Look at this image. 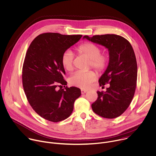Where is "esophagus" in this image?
<instances>
[{
	"mask_svg": "<svg viewBox=\"0 0 156 156\" xmlns=\"http://www.w3.org/2000/svg\"><path fill=\"white\" fill-rule=\"evenodd\" d=\"M88 90H85V89H81V93L82 94H84V93H85L86 92H87Z\"/></svg>",
	"mask_w": 156,
	"mask_h": 156,
	"instance_id": "esophagus-1",
	"label": "esophagus"
}]
</instances>
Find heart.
<instances>
[{
    "instance_id": "1",
    "label": "heart",
    "mask_w": 156,
    "mask_h": 156,
    "mask_svg": "<svg viewBox=\"0 0 156 156\" xmlns=\"http://www.w3.org/2000/svg\"><path fill=\"white\" fill-rule=\"evenodd\" d=\"M79 53L90 59V66L98 72L103 71L107 66L108 57L101 55L100 47L90 42L82 44L77 48ZM73 54L69 50L65 51L61 56V64L65 69L71 71L73 69ZM96 74L91 71L87 72L77 71L69 77L71 85L81 88H87L96 79Z\"/></svg>"
}]
</instances>
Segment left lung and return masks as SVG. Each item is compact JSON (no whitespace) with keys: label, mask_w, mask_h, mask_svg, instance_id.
<instances>
[{"label":"left lung","mask_w":156,"mask_h":156,"mask_svg":"<svg viewBox=\"0 0 156 156\" xmlns=\"http://www.w3.org/2000/svg\"><path fill=\"white\" fill-rule=\"evenodd\" d=\"M95 44L108 50L109 60L100 85L109 83L106 91H97L98 98L91 105L98 115L114 119L122 114L129 106L135 94L137 80V63L133 49L124 37L115 34L85 36Z\"/></svg>","instance_id":"obj_1"}]
</instances>
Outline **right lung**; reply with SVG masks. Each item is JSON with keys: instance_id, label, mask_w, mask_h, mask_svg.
<instances>
[{"instance_id": "add662e5", "label": "right lung", "mask_w": 156, "mask_h": 156, "mask_svg": "<svg viewBox=\"0 0 156 156\" xmlns=\"http://www.w3.org/2000/svg\"><path fill=\"white\" fill-rule=\"evenodd\" d=\"M82 37L44 33L33 40L27 51L22 74L24 93L33 109L50 122H58L69 117L75 100L81 95L77 87L61 88L67 85L61 59L63 53ZM57 86L60 87L59 90Z\"/></svg>"}]
</instances>
